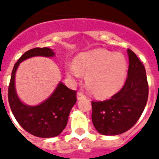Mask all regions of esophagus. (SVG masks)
Returning <instances> with one entry per match:
<instances>
[{
    "label": "esophagus",
    "instance_id": "obj_1",
    "mask_svg": "<svg viewBox=\"0 0 159 159\" xmlns=\"http://www.w3.org/2000/svg\"><path fill=\"white\" fill-rule=\"evenodd\" d=\"M77 100H81V99H83V98H85V95L82 93V92H77Z\"/></svg>",
    "mask_w": 159,
    "mask_h": 159
}]
</instances>
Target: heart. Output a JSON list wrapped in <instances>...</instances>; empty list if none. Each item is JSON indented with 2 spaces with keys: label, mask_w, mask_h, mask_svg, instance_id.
<instances>
[{
  "label": "heart",
  "mask_w": 159,
  "mask_h": 159,
  "mask_svg": "<svg viewBox=\"0 0 159 159\" xmlns=\"http://www.w3.org/2000/svg\"><path fill=\"white\" fill-rule=\"evenodd\" d=\"M127 64L123 55L97 48L81 53L76 62L67 67L69 77L80 78L86 74V83L98 97L114 95L123 85L126 77Z\"/></svg>",
  "instance_id": "1"
}]
</instances>
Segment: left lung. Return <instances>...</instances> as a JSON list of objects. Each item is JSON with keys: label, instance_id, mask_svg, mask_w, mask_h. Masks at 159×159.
Here are the masks:
<instances>
[{"label": "left lung", "instance_id": "8db88e82", "mask_svg": "<svg viewBox=\"0 0 159 159\" xmlns=\"http://www.w3.org/2000/svg\"><path fill=\"white\" fill-rule=\"evenodd\" d=\"M129 56L128 77L120 91L103 102H92V123L104 135H116L132 128L143 113L148 97L145 67L133 51Z\"/></svg>", "mask_w": 159, "mask_h": 159}]
</instances>
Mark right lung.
<instances>
[{"label":"right lung","instance_id":"1","mask_svg":"<svg viewBox=\"0 0 159 159\" xmlns=\"http://www.w3.org/2000/svg\"><path fill=\"white\" fill-rule=\"evenodd\" d=\"M34 56L53 57L48 48H34L21 56L14 66L8 88V101L15 118L22 128L37 137L51 138L61 134L67 125L68 116L77 102V92L59 82L53 93L40 105L30 106L20 101L15 87V76L22 61Z\"/></svg>","mask_w":159,"mask_h":159}]
</instances>
